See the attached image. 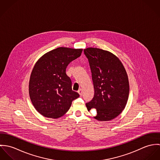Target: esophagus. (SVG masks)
I'll return each instance as SVG.
<instances>
[{
	"label": "esophagus",
	"mask_w": 160,
	"mask_h": 160,
	"mask_svg": "<svg viewBox=\"0 0 160 160\" xmlns=\"http://www.w3.org/2000/svg\"><path fill=\"white\" fill-rule=\"evenodd\" d=\"M78 92L79 93V95L81 96L82 95V89H79L78 91Z\"/></svg>",
	"instance_id": "esophagus-1"
}]
</instances>
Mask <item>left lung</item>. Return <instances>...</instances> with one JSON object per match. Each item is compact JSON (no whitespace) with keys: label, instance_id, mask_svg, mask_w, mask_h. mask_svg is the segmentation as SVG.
Instances as JSON below:
<instances>
[{"label":"left lung","instance_id":"obj_1","mask_svg":"<svg viewBox=\"0 0 160 160\" xmlns=\"http://www.w3.org/2000/svg\"><path fill=\"white\" fill-rule=\"evenodd\" d=\"M84 53L92 72L94 96L86 103L88 110H97L98 121H110L117 117L126 107L129 85L128 77L121 61L110 52L88 48Z\"/></svg>","mask_w":160,"mask_h":160}]
</instances>
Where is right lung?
Returning a JSON list of instances; mask_svg holds the SVG:
<instances>
[{
    "mask_svg": "<svg viewBox=\"0 0 160 160\" xmlns=\"http://www.w3.org/2000/svg\"><path fill=\"white\" fill-rule=\"evenodd\" d=\"M82 49L58 47L43 55L32 71L29 93L36 110L44 116L58 118L68 111L79 94L72 90L66 74L69 63L81 56Z\"/></svg>",
    "mask_w": 160,
    "mask_h": 160,
    "instance_id": "right-lung-1",
    "label": "right lung"
}]
</instances>
